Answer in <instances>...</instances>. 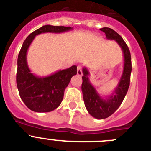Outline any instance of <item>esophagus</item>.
Here are the masks:
<instances>
[{"mask_svg": "<svg viewBox=\"0 0 151 151\" xmlns=\"http://www.w3.org/2000/svg\"><path fill=\"white\" fill-rule=\"evenodd\" d=\"M77 74H78L79 76H81L83 74L82 66H81V65L77 66Z\"/></svg>", "mask_w": 151, "mask_h": 151, "instance_id": "esophagus-1", "label": "esophagus"}]
</instances>
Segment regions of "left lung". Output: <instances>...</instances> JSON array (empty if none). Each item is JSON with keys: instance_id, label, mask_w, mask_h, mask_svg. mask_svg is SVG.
Instances as JSON below:
<instances>
[{"instance_id": "left-lung-1", "label": "left lung", "mask_w": 151, "mask_h": 151, "mask_svg": "<svg viewBox=\"0 0 151 151\" xmlns=\"http://www.w3.org/2000/svg\"><path fill=\"white\" fill-rule=\"evenodd\" d=\"M105 33L108 40H115L121 47L124 56V65L121 78L112 95L106 99H103L96 90L95 87L89 82L88 75L89 71L86 68H83V76L82 77V89L84 104L89 114L96 119H105L113 114L118 109L128 92L130 84V75L132 72L131 54L128 46L121 36L110 28L100 29Z\"/></svg>"}]
</instances>
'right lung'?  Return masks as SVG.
Returning a JSON list of instances; mask_svg holds the SVG:
<instances>
[{
	"label": "right lung",
	"mask_w": 151,
	"mask_h": 151,
	"mask_svg": "<svg viewBox=\"0 0 151 151\" xmlns=\"http://www.w3.org/2000/svg\"><path fill=\"white\" fill-rule=\"evenodd\" d=\"M65 26L43 25L30 34L23 42L17 60L16 84L23 102L35 112H50L60 105L64 92L70 79L77 74V66L59 70L47 77H37L31 73L26 60L27 51L35 36L41 33H61L71 30Z\"/></svg>",
	"instance_id": "obj_1"
}]
</instances>
